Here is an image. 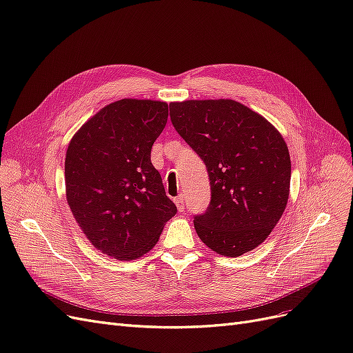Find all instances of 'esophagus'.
I'll return each instance as SVG.
<instances>
[{
    "label": "esophagus",
    "instance_id": "obj_1",
    "mask_svg": "<svg viewBox=\"0 0 353 353\" xmlns=\"http://www.w3.org/2000/svg\"><path fill=\"white\" fill-rule=\"evenodd\" d=\"M175 205H176V208H178V210L179 212H184V209H185V201H184V196L183 194H179L178 197H175Z\"/></svg>",
    "mask_w": 353,
    "mask_h": 353
}]
</instances>
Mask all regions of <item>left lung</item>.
I'll return each instance as SVG.
<instances>
[{
  "mask_svg": "<svg viewBox=\"0 0 353 353\" xmlns=\"http://www.w3.org/2000/svg\"><path fill=\"white\" fill-rule=\"evenodd\" d=\"M175 131L205 162L210 203L194 215L208 248L237 258L265 241L290 193L292 163L281 134L234 100L170 103Z\"/></svg>",
  "mask_w": 353,
  "mask_h": 353,
  "instance_id": "left-lung-1",
  "label": "left lung"
}]
</instances>
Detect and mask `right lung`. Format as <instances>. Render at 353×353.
Instances as JSON below:
<instances>
[{
    "label": "right lung",
    "mask_w": 353,
    "mask_h": 353,
    "mask_svg": "<svg viewBox=\"0 0 353 353\" xmlns=\"http://www.w3.org/2000/svg\"><path fill=\"white\" fill-rule=\"evenodd\" d=\"M168 122L165 101L123 99L103 108L66 152V199L95 249L132 261L154 248L176 213L152 147Z\"/></svg>",
    "instance_id": "right-lung-1"
}]
</instances>
